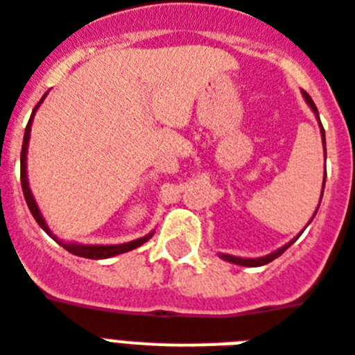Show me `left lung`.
Listing matches in <instances>:
<instances>
[{"instance_id": "left-lung-1", "label": "left lung", "mask_w": 355, "mask_h": 355, "mask_svg": "<svg viewBox=\"0 0 355 355\" xmlns=\"http://www.w3.org/2000/svg\"><path fill=\"white\" fill-rule=\"evenodd\" d=\"M302 96H304V100H306V103L312 107V111L315 112V116H318L319 120V112H318V107H315V103H313V100L310 98V94L304 93L302 91ZM319 125H321V137H322V148H324V153H327V140H324V129H322V123L321 120H319ZM322 189H324V180H322ZM321 197H322V193H321ZM319 209V207H318ZM318 209H315V213H318ZM315 213H313V217H315ZM312 217V218H313ZM310 224V223H308ZM301 235V233H299ZM297 235V237H299ZM297 237L293 239V241H290L288 244H284L282 248H279V250H275V252H272L270 255H264V257H257V259H243V257H233V255H226V253H220V259H224V261L227 262H233V264H239V266H262V264H268V262H272L273 259H277L279 255H282V253L286 252L288 248L292 246L295 241H297Z\"/></svg>"}]
</instances>
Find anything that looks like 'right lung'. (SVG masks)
<instances>
[{
  "mask_svg": "<svg viewBox=\"0 0 355 355\" xmlns=\"http://www.w3.org/2000/svg\"><path fill=\"white\" fill-rule=\"evenodd\" d=\"M47 96V93L43 94V98ZM43 98L37 102V105L34 107L33 114H31V120H28L27 128H25V137H23V146H21V189H23V197L27 200V206L33 213V217L36 218V223L40 224L43 232H47L51 237L60 243V246H63L67 250L69 253H73V255H78V257H85V259H109V257H114V255H120V253H125V252H131L135 248L142 246L144 243H148L149 239L153 237V233L146 235L142 239H137V241H131V243H125V244H111V246H87V244H76V243H63V241H58V237H54L53 232L49 230L47 223H45V218H43L42 211H40V207H37L36 200L33 197V191H31V187H28V178H27V149H28V138H31V128H33V118L36 114V109L40 107V103L43 102Z\"/></svg>",
  "mask_w": 355,
  "mask_h": 355,
  "instance_id": "obj_1",
  "label": "right lung"
}]
</instances>
